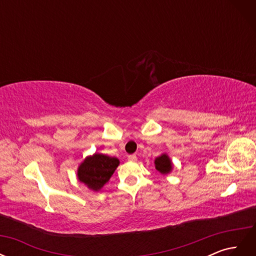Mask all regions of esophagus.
<instances>
[{
    "instance_id": "1",
    "label": "esophagus",
    "mask_w": 256,
    "mask_h": 256,
    "mask_svg": "<svg viewBox=\"0 0 256 256\" xmlns=\"http://www.w3.org/2000/svg\"><path fill=\"white\" fill-rule=\"evenodd\" d=\"M128 160L129 161H136V156L134 154H129L128 156Z\"/></svg>"
}]
</instances>
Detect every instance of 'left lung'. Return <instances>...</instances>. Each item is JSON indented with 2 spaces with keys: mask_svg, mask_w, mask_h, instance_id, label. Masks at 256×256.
<instances>
[{
  "mask_svg": "<svg viewBox=\"0 0 256 256\" xmlns=\"http://www.w3.org/2000/svg\"><path fill=\"white\" fill-rule=\"evenodd\" d=\"M154 164H156V168L162 174H168L172 170V162L166 154H161L160 157L156 158Z\"/></svg>",
  "mask_w": 256,
  "mask_h": 256,
  "instance_id": "8db88e82",
  "label": "left lung"
}]
</instances>
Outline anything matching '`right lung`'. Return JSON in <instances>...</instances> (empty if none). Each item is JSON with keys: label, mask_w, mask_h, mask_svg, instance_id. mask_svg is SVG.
Listing matches in <instances>:
<instances>
[{"label": "right lung", "mask_w": 256, "mask_h": 256, "mask_svg": "<svg viewBox=\"0 0 256 256\" xmlns=\"http://www.w3.org/2000/svg\"><path fill=\"white\" fill-rule=\"evenodd\" d=\"M120 161L118 158L106 156L102 154H95L88 157L78 168L79 180L85 184L94 191H98L109 182Z\"/></svg>", "instance_id": "1"}]
</instances>
